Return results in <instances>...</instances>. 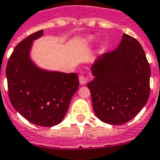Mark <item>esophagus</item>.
I'll list each match as a JSON object with an SVG mask.
<instances>
[{
	"label": "esophagus",
	"instance_id": "esophagus-1",
	"mask_svg": "<svg viewBox=\"0 0 160 160\" xmlns=\"http://www.w3.org/2000/svg\"><path fill=\"white\" fill-rule=\"evenodd\" d=\"M79 82L81 85H85L87 83V80H86V78L84 76H80L79 77Z\"/></svg>",
	"mask_w": 160,
	"mask_h": 160
}]
</instances>
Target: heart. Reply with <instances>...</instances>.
Masks as SVG:
<instances>
[{
	"mask_svg": "<svg viewBox=\"0 0 160 160\" xmlns=\"http://www.w3.org/2000/svg\"><path fill=\"white\" fill-rule=\"evenodd\" d=\"M93 40H94V38H93L92 36H89V37L87 38V41H88V42H92Z\"/></svg>",
	"mask_w": 160,
	"mask_h": 160,
	"instance_id": "b5f03b06",
	"label": "heart"
}]
</instances>
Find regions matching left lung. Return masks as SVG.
Wrapping results in <instances>:
<instances>
[{
    "instance_id": "obj_1",
    "label": "left lung",
    "mask_w": 160,
    "mask_h": 160,
    "mask_svg": "<svg viewBox=\"0 0 160 160\" xmlns=\"http://www.w3.org/2000/svg\"><path fill=\"white\" fill-rule=\"evenodd\" d=\"M88 83L93 109L105 123L120 125L132 119L148 101L150 68L143 48L123 33L118 47L96 58Z\"/></svg>"
}]
</instances>
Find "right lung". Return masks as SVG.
Wrapping results in <instances>:
<instances>
[{
	"label": "right lung",
	"instance_id": "add662e5",
	"mask_svg": "<svg viewBox=\"0 0 160 160\" xmlns=\"http://www.w3.org/2000/svg\"><path fill=\"white\" fill-rule=\"evenodd\" d=\"M43 30L28 36L14 48L6 66L9 97L23 118L35 125L53 127L63 121L78 89L77 73L40 68L31 57L34 41Z\"/></svg>",
	"mask_w": 160,
	"mask_h": 160
}]
</instances>
